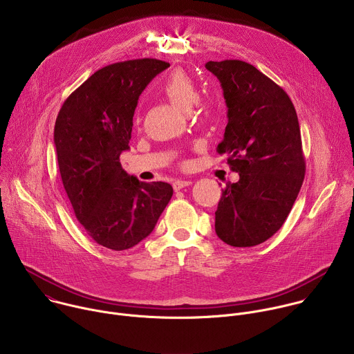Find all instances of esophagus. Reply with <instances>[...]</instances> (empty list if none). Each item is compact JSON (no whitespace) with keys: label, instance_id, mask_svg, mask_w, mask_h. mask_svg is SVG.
I'll use <instances>...</instances> for the list:
<instances>
[{"label":"esophagus","instance_id":"esophagus-1","mask_svg":"<svg viewBox=\"0 0 354 354\" xmlns=\"http://www.w3.org/2000/svg\"><path fill=\"white\" fill-rule=\"evenodd\" d=\"M189 185H192V182L190 180H185V179H178V180H175L174 182V190H180V189H183V187H186V186H189Z\"/></svg>","mask_w":354,"mask_h":354}]
</instances>
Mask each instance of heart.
Segmentation results:
<instances>
[{"mask_svg": "<svg viewBox=\"0 0 354 354\" xmlns=\"http://www.w3.org/2000/svg\"><path fill=\"white\" fill-rule=\"evenodd\" d=\"M162 93L183 112L192 111L200 97L196 84L183 71H174L161 86Z\"/></svg>", "mask_w": 354, "mask_h": 354, "instance_id": "heart-1", "label": "heart"}]
</instances>
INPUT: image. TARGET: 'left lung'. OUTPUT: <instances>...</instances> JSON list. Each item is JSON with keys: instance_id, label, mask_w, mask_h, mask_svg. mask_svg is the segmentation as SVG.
<instances>
[{"instance_id": "obj_1", "label": "left lung", "mask_w": 354, "mask_h": 354, "mask_svg": "<svg viewBox=\"0 0 354 354\" xmlns=\"http://www.w3.org/2000/svg\"><path fill=\"white\" fill-rule=\"evenodd\" d=\"M223 88L228 123L218 144L236 183H227L216 234L231 246H255L284 224L306 175L298 118L288 95L241 60L209 62Z\"/></svg>"}]
</instances>
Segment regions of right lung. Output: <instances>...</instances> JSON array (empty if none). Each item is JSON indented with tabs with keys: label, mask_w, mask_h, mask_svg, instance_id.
Instances as JSON below:
<instances>
[{
	"label": "right lung",
	"mask_w": 354,
	"mask_h": 354,
	"mask_svg": "<svg viewBox=\"0 0 354 354\" xmlns=\"http://www.w3.org/2000/svg\"><path fill=\"white\" fill-rule=\"evenodd\" d=\"M168 67L138 59L100 68L66 99L56 119L57 162L75 217L96 243L113 250L153 232L174 194L169 183L140 182L120 164L138 97Z\"/></svg>",
	"instance_id": "right-lung-1"
}]
</instances>
